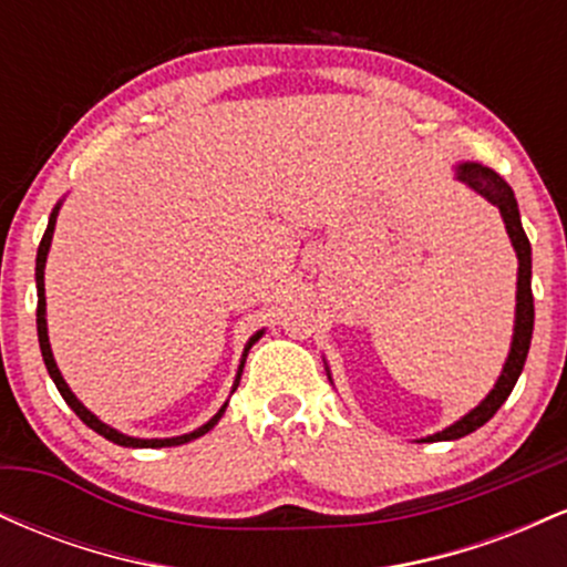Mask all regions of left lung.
Returning <instances> with one entry per match:
<instances>
[{
  "label": "left lung",
  "instance_id": "1",
  "mask_svg": "<svg viewBox=\"0 0 567 567\" xmlns=\"http://www.w3.org/2000/svg\"><path fill=\"white\" fill-rule=\"evenodd\" d=\"M458 181L470 184L474 192L483 194V197L496 205L504 216L506 231H509V239L517 250L519 258V275H517V320H514V338H512V351L509 360H506L504 370H501V379L493 386V392L480 402L472 413H466L464 419L455 421L453 426L442 429V432L426 437V442H442V440H458L472 434L474 429H480L483 424L496 415V410L504 405L506 396L512 394L514 383H517L519 373H523L525 360H528V349H530V338H533V290H530V243L525 237L523 224H519V210H517V199H514V192L501 178L498 173H493L491 167L474 165V162H464L458 165Z\"/></svg>",
  "mask_w": 567,
  "mask_h": 567
}]
</instances>
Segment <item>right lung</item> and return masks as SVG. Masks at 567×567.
Returning a JSON list of instances; mask_svg holds the SVG:
<instances>
[{
    "label": "right lung",
    "instance_id": "right-lung-1",
    "mask_svg": "<svg viewBox=\"0 0 567 567\" xmlns=\"http://www.w3.org/2000/svg\"><path fill=\"white\" fill-rule=\"evenodd\" d=\"M55 218H58V207H55L53 213H50V224H48V229H44V237H42V243H39V250H37V296H39V301H37V336H39V349H42V360H44V365H48L50 379L55 381L58 392H61L63 400H66V405H69L71 410H74V413L80 415V419H82L84 424H87L90 429H93V432L101 434V437H106L109 442H116V445H122V447H173V445H184V442H192V440L202 437V434H205V432H210V429L218 424L220 415H224L226 405L220 408L218 413L213 415V419L207 421L205 426H199L197 432H192V434H184V437H171V440H138V437H127V434H120V432H116V429L106 426V424H103V421H97L95 415L90 413V410L84 408L82 402L76 400V396H74V392H71V389L66 386V381H63L61 370H58L55 360H53V351H50V341H48V320H44V261H48L50 243H53ZM261 336H264V333H256V336L250 338V341H247L245 354H243V362H239V370H237V381H234V389L239 386V375H243V368H245V357H247V351H250L252 343H256L258 338H261ZM234 389H231V392H234Z\"/></svg>",
    "mask_w": 567,
    "mask_h": 567
}]
</instances>
